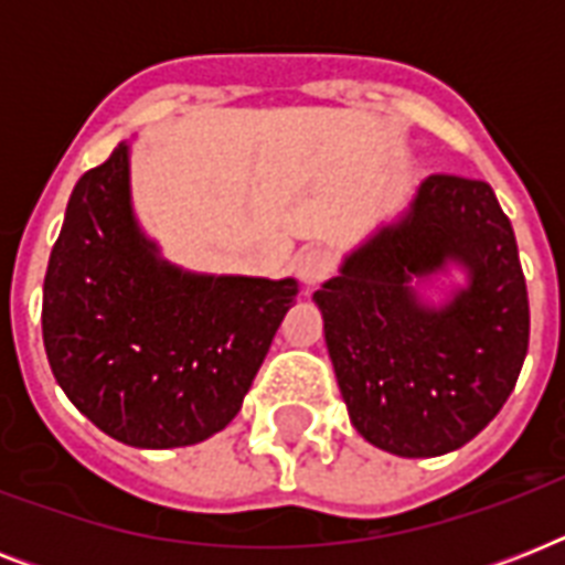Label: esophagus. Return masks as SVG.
<instances>
[{"label": "esophagus", "mask_w": 565, "mask_h": 565, "mask_svg": "<svg viewBox=\"0 0 565 565\" xmlns=\"http://www.w3.org/2000/svg\"><path fill=\"white\" fill-rule=\"evenodd\" d=\"M296 269H299L301 284L317 287V284L326 281L328 275H331V269H334V257H331V252H326V248H305L299 255Z\"/></svg>", "instance_id": "obj_1"}]
</instances>
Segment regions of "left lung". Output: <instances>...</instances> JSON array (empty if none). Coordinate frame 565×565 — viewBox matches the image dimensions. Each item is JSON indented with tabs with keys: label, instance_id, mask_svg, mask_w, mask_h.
Listing matches in <instances>:
<instances>
[{
	"label": "left lung",
	"instance_id": "obj_1",
	"mask_svg": "<svg viewBox=\"0 0 565 565\" xmlns=\"http://www.w3.org/2000/svg\"><path fill=\"white\" fill-rule=\"evenodd\" d=\"M467 273L443 306L415 284ZM352 425L398 457H439L504 407L527 354V290L513 225L487 181L428 175L340 275L313 292Z\"/></svg>",
	"mask_w": 565,
	"mask_h": 565
}]
</instances>
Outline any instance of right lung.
<instances>
[{"label":"right lung","mask_w":565,"mask_h":565,"mask_svg":"<svg viewBox=\"0 0 565 565\" xmlns=\"http://www.w3.org/2000/svg\"><path fill=\"white\" fill-rule=\"evenodd\" d=\"M296 292V278L163 260L135 216L119 143L70 195L43 281V345L66 398L108 437L193 446L237 416Z\"/></svg>","instance_id":"right-lung-1"}]
</instances>
